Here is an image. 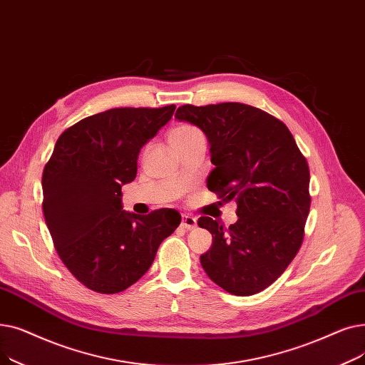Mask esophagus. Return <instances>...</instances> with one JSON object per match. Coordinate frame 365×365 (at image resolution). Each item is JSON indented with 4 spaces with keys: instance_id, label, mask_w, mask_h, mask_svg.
<instances>
[{
    "instance_id": "1",
    "label": "esophagus",
    "mask_w": 365,
    "mask_h": 365,
    "mask_svg": "<svg viewBox=\"0 0 365 365\" xmlns=\"http://www.w3.org/2000/svg\"><path fill=\"white\" fill-rule=\"evenodd\" d=\"M181 225H182L184 229H187V230H193V229L197 227V220H196L195 217H192V215L184 214V215H182V222H181Z\"/></svg>"
}]
</instances>
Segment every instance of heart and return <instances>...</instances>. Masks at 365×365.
Masks as SVG:
<instances>
[{
	"instance_id": "1",
	"label": "heart",
	"mask_w": 365,
	"mask_h": 365,
	"mask_svg": "<svg viewBox=\"0 0 365 365\" xmlns=\"http://www.w3.org/2000/svg\"><path fill=\"white\" fill-rule=\"evenodd\" d=\"M168 140L172 147H177L195 140H203V135L197 128L192 125H178L169 132Z\"/></svg>"
}]
</instances>
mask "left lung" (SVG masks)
<instances>
[{
  "instance_id": "left-lung-1",
  "label": "left lung",
  "mask_w": 365,
  "mask_h": 365,
  "mask_svg": "<svg viewBox=\"0 0 365 365\" xmlns=\"http://www.w3.org/2000/svg\"><path fill=\"white\" fill-rule=\"evenodd\" d=\"M175 118L197 126L215 166L207 188L236 199L229 230L200 217L214 237L200 255L206 274L233 296H252L272 285L299 252L310 210L309 166L281 120L240 102L182 106Z\"/></svg>"
}]
</instances>
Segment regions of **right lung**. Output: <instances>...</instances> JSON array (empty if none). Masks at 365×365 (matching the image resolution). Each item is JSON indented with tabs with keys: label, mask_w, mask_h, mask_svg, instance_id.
I'll return each mask as SVG.
<instances>
[{
	"label": "right lung",
	"mask_w": 365,
	"mask_h": 365,
	"mask_svg": "<svg viewBox=\"0 0 365 365\" xmlns=\"http://www.w3.org/2000/svg\"><path fill=\"white\" fill-rule=\"evenodd\" d=\"M175 106L113 108L80 120L56 141L43 170V212L55 248L77 279L115 294L150 269L181 215L123 211L121 185L136 177L141 148L170 120Z\"/></svg>",
	"instance_id": "right-lung-1"
}]
</instances>
